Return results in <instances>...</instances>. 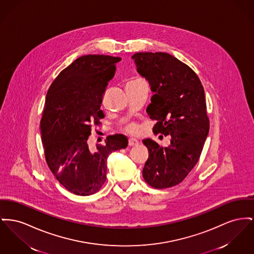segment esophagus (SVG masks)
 <instances>
[{
  "mask_svg": "<svg viewBox=\"0 0 254 254\" xmlns=\"http://www.w3.org/2000/svg\"><path fill=\"white\" fill-rule=\"evenodd\" d=\"M139 144V142L136 140V139H133V138H131V139H129L128 140V146H130V147H133V146H137Z\"/></svg>",
  "mask_w": 254,
  "mask_h": 254,
  "instance_id": "esophagus-1",
  "label": "esophagus"
}]
</instances>
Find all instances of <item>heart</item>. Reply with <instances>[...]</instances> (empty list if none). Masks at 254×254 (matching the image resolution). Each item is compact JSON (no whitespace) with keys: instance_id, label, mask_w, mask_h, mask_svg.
I'll return each instance as SVG.
<instances>
[{"instance_id":"heart-1","label":"heart","mask_w":254,"mask_h":254,"mask_svg":"<svg viewBox=\"0 0 254 254\" xmlns=\"http://www.w3.org/2000/svg\"><path fill=\"white\" fill-rule=\"evenodd\" d=\"M126 130L128 132V133H131V134H134L136 133L137 131H138V127L134 126V125H130V126H128L127 128H126Z\"/></svg>"}]
</instances>
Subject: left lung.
<instances>
[{
  "mask_svg": "<svg viewBox=\"0 0 254 254\" xmlns=\"http://www.w3.org/2000/svg\"><path fill=\"white\" fill-rule=\"evenodd\" d=\"M137 72L154 93L147 107L156 120L152 130L171 135L169 147L143 140L149 158L143 178L149 186L164 189L178 185L198 161L209 132L203 86L194 71L167 53H136Z\"/></svg>",
  "mask_w": 254,
  "mask_h": 254,
  "instance_id": "8db88e82",
  "label": "left lung"
}]
</instances>
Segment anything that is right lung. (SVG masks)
<instances>
[{"label":"right lung","instance_id":"add662e5","mask_svg":"<svg viewBox=\"0 0 254 254\" xmlns=\"http://www.w3.org/2000/svg\"><path fill=\"white\" fill-rule=\"evenodd\" d=\"M121 58L80 57L51 84L40 121L46 162L60 184L78 195L98 192L106 180L108 155L127 147L123 134L107 136L105 145L87 143L92 125L105 117L101 109L108 81Z\"/></svg>","mask_w":254,"mask_h":254}]
</instances>
